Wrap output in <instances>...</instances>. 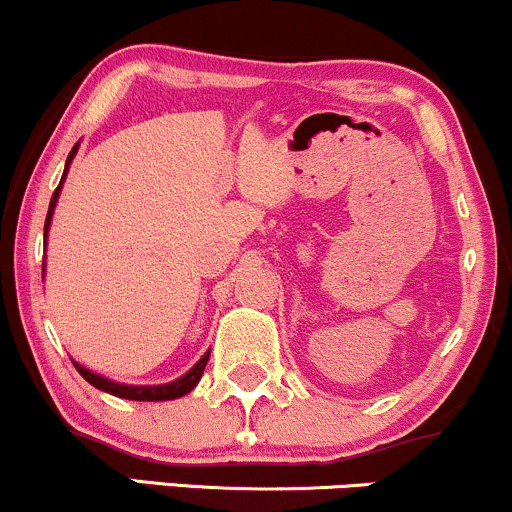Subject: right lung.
<instances>
[{
  "instance_id": "obj_1",
  "label": "right lung",
  "mask_w": 512,
  "mask_h": 512,
  "mask_svg": "<svg viewBox=\"0 0 512 512\" xmlns=\"http://www.w3.org/2000/svg\"><path fill=\"white\" fill-rule=\"evenodd\" d=\"M77 149H79V142L72 147L70 157H67V162H65V174H62L60 186L55 188L53 198H50L48 217H45V234H43L45 244H48L50 222H53V212H55L57 198H60L62 183H65V179H67V171H70L72 159L77 157ZM43 271H45V261H43ZM208 360H210V350L203 355V358L198 360V363L191 367V370L186 372V375L179 377V380H174V382H166V384H123V382H116V380H108V377L99 375V372H91L89 367L79 365L77 360H72V363L79 370V375H82L84 380L91 384V387L101 389V392H106V394L120 396V399H130V401H169V399H179V396H186L188 392H193L195 384H198L200 377H203V370H205V365H208Z\"/></svg>"
}]
</instances>
